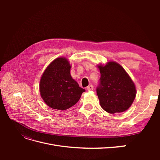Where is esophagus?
I'll return each instance as SVG.
<instances>
[{
  "label": "esophagus",
  "mask_w": 160,
  "mask_h": 160,
  "mask_svg": "<svg viewBox=\"0 0 160 160\" xmlns=\"http://www.w3.org/2000/svg\"><path fill=\"white\" fill-rule=\"evenodd\" d=\"M87 89H88V91H92L93 89V85H89V86H88L87 87Z\"/></svg>",
  "instance_id": "1"
}]
</instances>
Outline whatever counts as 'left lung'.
<instances>
[{
	"instance_id": "1",
	"label": "left lung",
	"mask_w": 160,
	"mask_h": 160,
	"mask_svg": "<svg viewBox=\"0 0 160 160\" xmlns=\"http://www.w3.org/2000/svg\"><path fill=\"white\" fill-rule=\"evenodd\" d=\"M101 77L96 91L101 107L109 113L128 110L136 95L133 81L118 62H108L98 65Z\"/></svg>"
}]
</instances>
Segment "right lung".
<instances>
[{"label":"right lung","instance_id":"right-lung-1","mask_svg":"<svg viewBox=\"0 0 160 160\" xmlns=\"http://www.w3.org/2000/svg\"><path fill=\"white\" fill-rule=\"evenodd\" d=\"M71 67L66 58H57L41 76L40 94L51 108L61 111L69 109L77 103L85 91L71 77Z\"/></svg>","mask_w":160,"mask_h":160}]
</instances>
